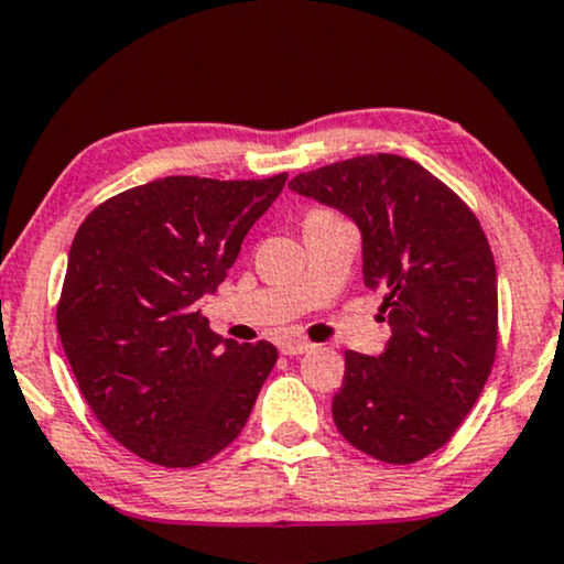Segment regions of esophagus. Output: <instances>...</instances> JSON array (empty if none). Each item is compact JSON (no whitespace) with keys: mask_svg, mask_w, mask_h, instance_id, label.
<instances>
[{"mask_svg":"<svg viewBox=\"0 0 564 564\" xmlns=\"http://www.w3.org/2000/svg\"><path fill=\"white\" fill-rule=\"evenodd\" d=\"M312 348V344H306V340H296V338H289L281 344V354L286 356H299V354H306Z\"/></svg>","mask_w":564,"mask_h":564,"instance_id":"obj_1","label":"esophagus"}]
</instances>
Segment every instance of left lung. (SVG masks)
Wrapping results in <instances>:
<instances>
[{"instance_id": "1", "label": "left lung", "mask_w": 564, "mask_h": 564, "mask_svg": "<svg viewBox=\"0 0 564 564\" xmlns=\"http://www.w3.org/2000/svg\"><path fill=\"white\" fill-rule=\"evenodd\" d=\"M361 234V273L382 294L390 340L346 351L333 422L356 451L416 463L440 451L481 395L497 354V270L468 205L416 161L377 153L291 180Z\"/></svg>"}]
</instances>
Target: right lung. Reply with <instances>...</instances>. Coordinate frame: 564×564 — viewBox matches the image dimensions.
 I'll return each mask as SVG.
<instances>
[{
  "mask_svg": "<svg viewBox=\"0 0 564 564\" xmlns=\"http://www.w3.org/2000/svg\"><path fill=\"white\" fill-rule=\"evenodd\" d=\"M286 180L166 176L106 199L77 229L56 330L90 411L140 458L189 468L245 430L278 351L220 338L197 302Z\"/></svg>",
  "mask_w": 564,
  "mask_h": 564,
  "instance_id": "right-lung-1",
  "label": "right lung"
}]
</instances>
